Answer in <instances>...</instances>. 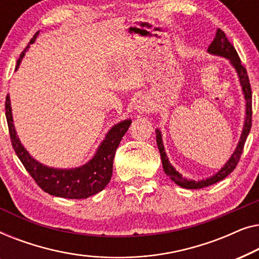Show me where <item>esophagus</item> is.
<instances>
[{"label":"esophagus","instance_id":"obj_1","mask_svg":"<svg viewBox=\"0 0 259 259\" xmlns=\"http://www.w3.org/2000/svg\"><path fill=\"white\" fill-rule=\"evenodd\" d=\"M136 109H137V111L139 112V113L148 112V111H150V105H148L147 102L144 100V99H141V100H139V101L137 102Z\"/></svg>","mask_w":259,"mask_h":259}]
</instances>
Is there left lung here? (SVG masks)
<instances>
[{
    "instance_id": "8db88e82",
    "label": "left lung",
    "mask_w": 259,
    "mask_h": 259,
    "mask_svg": "<svg viewBox=\"0 0 259 259\" xmlns=\"http://www.w3.org/2000/svg\"><path fill=\"white\" fill-rule=\"evenodd\" d=\"M207 52L210 54L213 55H218L222 56V58L229 59L231 65L233 66V68L236 69L237 74H238L239 77V82L242 84V91L244 94V98L246 100V111H245V121H244V127H243V132L242 136H240L239 143L237 145L235 152H233L231 158L229 159V161L223 166V167L219 169V171L215 173L214 176L210 177L207 179H203V180H192V179H187V178H183V176L180 175L178 171H176V168L169 164L167 155L165 153V148H164V144H162V138H161V133L160 131L157 130L155 131V134H157V145L159 148V152H160L161 155V161H162V167H164V171L167 177H169L173 182L176 184H178L179 186L184 187V189H189V190H197V189H203V187L213 185V184L221 182L224 178H226L230 173H231L233 169L236 168L237 164H238L240 155L243 153V148H244V144H245L246 138L249 136L250 130H251V122H252V94H251V86H250V81H249V76H247L246 69L242 63H240V59L238 54H237L236 49L233 46L230 44V41L226 37V35L224 31L222 29H218L217 33H215V37L214 40L212 41V44L208 46Z\"/></svg>"
}]
</instances>
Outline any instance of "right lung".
<instances>
[{"label":"right lung","mask_w":259,"mask_h":259,"mask_svg":"<svg viewBox=\"0 0 259 259\" xmlns=\"http://www.w3.org/2000/svg\"><path fill=\"white\" fill-rule=\"evenodd\" d=\"M37 35L38 31L34 35L29 44H34ZM29 46H27V48ZM27 48L21 53L16 63V69L19 68ZM6 116L14 151L31 178L45 192L55 197L68 198V199H84V198L94 196L107 186L112 177L113 159H114L115 151L132 122V120L126 119L113 126L106 134V138L100 146L98 147L97 153L87 164L80 167L63 169L48 167L41 164L35 160L22 146L13 123L14 120L9 94L6 98Z\"/></svg>","instance_id":"1"}]
</instances>
